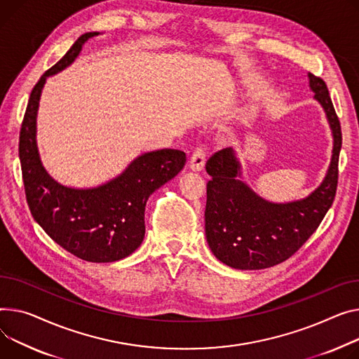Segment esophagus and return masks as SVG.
Segmentation results:
<instances>
[{"instance_id":"1","label":"esophagus","mask_w":359,"mask_h":359,"mask_svg":"<svg viewBox=\"0 0 359 359\" xmlns=\"http://www.w3.org/2000/svg\"><path fill=\"white\" fill-rule=\"evenodd\" d=\"M205 157H206L205 150H203L202 147H198V149L194 151L192 157H190V161H189L190 170L201 172V170L203 169V165H205Z\"/></svg>"}]
</instances>
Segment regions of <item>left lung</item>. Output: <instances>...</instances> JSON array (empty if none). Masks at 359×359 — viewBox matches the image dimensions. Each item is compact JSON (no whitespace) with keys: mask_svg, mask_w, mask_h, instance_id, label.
<instances>
[{"mask_svg":"<svg viewBox=\"0 0 359 359\" xmlns=\"http://www.w3.org/2000/svg\"><path fill=\"white\" fill-rule=\"evenodd\" d=\"M309 88L325 111L333 138L332 157L322 183L292 202H270L243 180L233 149L215 153L206 163V241L224 264L236 270H261L292 257L312 235L332 206L338 184L342 133L326 83L307 74Z\"/></svg>","mask_w":359,"mask_h":359,"instance_id":"obj_1","label":"left lung"}]
</instances>
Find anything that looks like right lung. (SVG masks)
Segmentation results:
<instances>
[{"instance_id":"right-lung-1","label":"right lung","mask_w":359,"mask_h":359,"mask_svg":"<svg viewBox=\"0 0 359 359\" xmlns=\"http://www.w3.org/2000/svg\"><path fill=\"white\" fill-rule=\"evenodd\" d=\"M98 34L81 36L33 88L20 131L18 156L30 212L44 232L78 258L112 262L141 245L146 233V203L154 190L183 169L186 154L172 149L144 153L118 176L93 187L65 186L46 170L37 147L41 90L47 78L74 63L85 41Z\"/></svg>"}]
</instances>
